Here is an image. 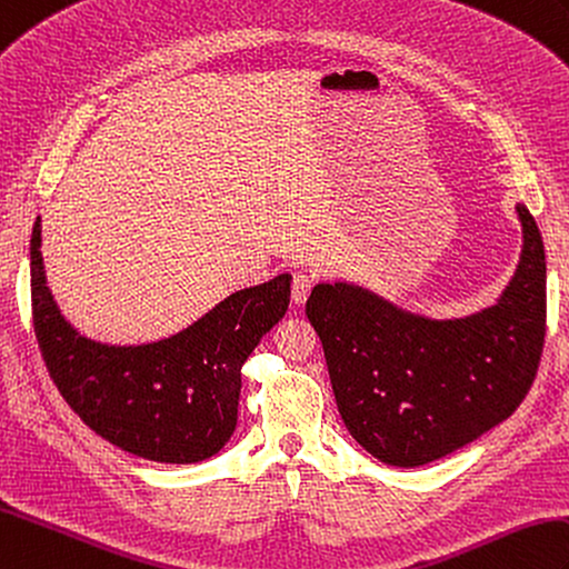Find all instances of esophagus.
Segmentation results:
<instances>
[{
	"label": "esophagus",
	"mask_w": 569,
	"mask_h": 569,
	"mask_svg": "<svg viewBox=\"0 0 569 569\" xmlns=\"http://www.w3.org/2000/svg\"><path fill=\"white\" fill-rule=\"evenodd\" d=\"M312 290V276L308 273H296L293 276V286H290V298H293L296 306H302L308 300Z\"/></svg>",
	"instance_id": "1"
}]
</instances>
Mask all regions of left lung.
<instances>
[{
  "mask_svg": "<svg viewBox=\"0 0 569 569\" xmlns=\"http://www.w3.org/2000/svg\"><path fill=\"white\" fill-rule=\"evenodd\" d=\"M523 252L497 306L429 320L351 283L312 288L306 315L322 341L347 429L388 466L443 458L517 412L546 345V249L526 206Z\"/></svg>",
  "mask_w": 569,
  "mask_h": 569,
  "instance_id": "8db88e82",
  "label": "left lung"
}]
</instances>
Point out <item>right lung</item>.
Masks as SVG:
<instances>
[{"instance_id": "1", "label": "right lung", "mask_w": 569, "mask_h": 569, "mask_svg": "<svg viewBox=\"0 0 569 569\" xmlns=\"http://www.w3.org/2000/svg\"><path fill=\"white\" fill-rule=\"evenodd\" d=\"M290 276L237 290L183 332L140 347L82 337L46 286L41 218L31 234L33 329L48 373L101 439L154 463L216 456L237 427L242 363L281 320Z\"/></svg>"}]
</instances>
